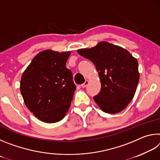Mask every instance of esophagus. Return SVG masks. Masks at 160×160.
<instances>
[{"label":"esophagus","mask_w":160,"mask_h":160,"mask_svg":"<svg viewBox=\"0 0 160 160\" xmlns=\"http://www.w3.org/2000/svg\"><path fill=\"white\" fill-rule=\"evenodd\" d=\"M88 84H89V81L88 80H86L85 82H84L83 84H82V85H81V87H82V88H86L87 86L88 85Z\"/></svg>","instance_id":"1"}]
</instances>
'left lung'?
Instances as JSON below:
<instances>
[{
    "label": "left lung",
    "mask_w": 160,
    "mask_h": 160,
    "mask_svg": "<svg viewBox=\"0 0 160 160\" xmlns=\"http://www.w3.org/2000/svg\"><path fill=\"white\" fill-rule=\"evenodd\" d=\"M96 66L101 90L93 99L103 112L118 113L128 106L139 81L138 63L128 51L107 42L78 50Z\"/></svg>",
    "instance_id": "left-lung-1"
}]
</instances>
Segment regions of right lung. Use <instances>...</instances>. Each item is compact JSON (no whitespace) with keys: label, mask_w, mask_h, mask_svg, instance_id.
<instances>
[{"label":"right lung","mask_w":160,"mask_h":160,"mask_svg":"<svg viewBox=\"0 0 160 160\" xmlns=\"http://www.w3.org/2000/svg\"><path fill=\"white\" fill-rule=\"evenodd\" d=\"M70 52H40L22 75L20 92L25 105L37 118L56 123L64 118L76 86L66 67Z\"/></svg>","instance_id":"right-lung-1"}]
</instances>
